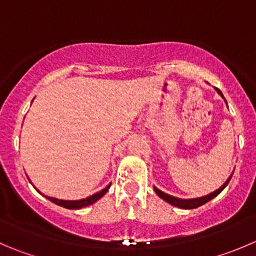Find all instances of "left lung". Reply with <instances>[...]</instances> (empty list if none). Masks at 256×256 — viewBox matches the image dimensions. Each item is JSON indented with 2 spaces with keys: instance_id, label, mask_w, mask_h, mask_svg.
Returning <instances> with one entry per match:
<instances>
[{
  "instance_id": "left-lung-1",
  "label": "left lung",
  "mask_w": 256,
  "mask_h": 256,
  "mask_svg": "<svg viewBox=\"0 0 256 256\" xmlns=\"http://www.w3.org/2000/svg\"><path fill=\"white\" fill-rule=\"evenodd\" d=\"M215 90H216L218 94H219V95L222 96V98H224V95H222V91H220L219 88H215ZM224 100H225V98H224ZM225 102H226V100H225ZM232 174L229 176V178H228V180L225 181L224 185L220 186V188H218V190L212 191V192H210V194L205 195V196L195 198V199H178V198L171 196V195L165 194L164 191L158 190V188H155V186H154V190H155V192H156V194H158V198H161V199L165 200V202H168V204L174 205V206L180 208V209H196V208H199V206H202V205L206 204L208 202H210V200L214 199L215 196H218V195H219L220 192H222V191L224 190L225 188H226V185H228V184H229V181H230V178H232Z\"/></svg>"
}]
</instances>
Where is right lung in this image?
Masks as SVG:
<instances>
[{"mask_svg":"<svg viewBox=\"0 0 256 256\" xmlns=\"http://www.w3.org/2000/svg\"><path fill=\"white\" fill-rule=\"evenodd\" d=\"M30 182H31V181H30ZM110 186H111V184H108V185L106 186L105 188L100 190V191H98V192H96V194H94V195H91V196L86 198V199H81V200H61V199H56V198H51V196H47V195H44V194H42V192H40V190H37L36 188H36V190L38 191L40 194L44 195V196L46 198V199H48L50 202H54V204L58 205V206L66 208V209H75V210H78V209H81V208H86V206H88V205H92L94 202H96L98 199H101V198H102L104 195H105L106 192H108V188H110Z\"/></svg>","mask_w":256,"mask_h":256,"instance_id":"right-lung-1","label":"right lung"}]
</instances>
